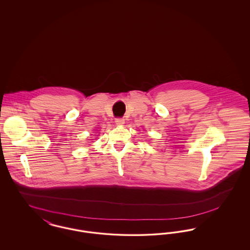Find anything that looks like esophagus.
<instances>
[{
  "label": "esophagus",
  "instance_id": "esophagus-1",
  "mask_svg": "<svg viewBox=\"0 0 250 250\" xmlns=\"http://www.w3.org/2000/svg\"><path fill=\"white\" fill-rule=\"evenodd\" d=\"M115 123L117 125H124L125 124V119L124 118H116L115 119Z\"/></svg>",
  "mask_w": 250,
  "mask_h": 250
}]
</instances>
